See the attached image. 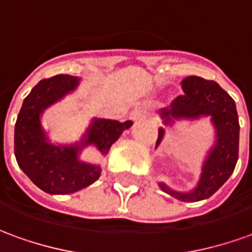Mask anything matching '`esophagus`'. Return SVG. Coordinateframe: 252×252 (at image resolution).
<instances>
[{
    "label": "esophagus",
    "mask_w": 252,
    "mask_h": 252,
    "mask_svg": "<svg viewBox=\"0 0 252 252\" xmlns=\"http://www.w3.org/2000/svg\"><path fill=\"white\" fill-rule=\"evenodd\" d=\"M147 115H148V111H147L145 107H137V108H134L133 111H131L130 118L137 122V121H143V119H145Z\"/></svg>",
    "instance_id": "esophagus-1"
}]
</instances>
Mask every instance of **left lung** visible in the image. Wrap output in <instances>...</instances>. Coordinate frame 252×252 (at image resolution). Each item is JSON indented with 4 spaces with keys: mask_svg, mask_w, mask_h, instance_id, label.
I'll return each instance as SVG.
<instances>
[{
    "mask_svg": "<svg viewBox=\"0 0 252 252\" xmlns=\"http://www.w3.org/2000/svg\"><path fill=\"white\" fill-rule=\"evenodd\" d=\"M184 94L176 97L160 114L169 123L178 118L195 119L210 115L217 130L216 147L203 166L199 185L189 193H178L164 184L160 188L182 202H199L209 199L226 182L239 159V116L235 100L214 81L190 75L181 81ZM164 130L159 129L156 145L162 141Z\"/></svg>",
    "mask_w": 252,
    "mask_h": 252,
    "instance_id": "obj_1",
    "label": "left lung"
}]
</instances>
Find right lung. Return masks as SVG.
I'll list each match as a JSON object with an SVG mask.
<instances>
[{"label":"right lung","mask_w":252,"mask_h":252,"mask_svg":"<svg viewBox=\"0 0 252 252\" xmlns=\"http://www.w3.org/2000/svg\"><path fill=\"white\" fill-rule=\"evenodd\" d=\"M76 78L59 74L36 83L24 98L15 125V156L19 167L31 181L46 193L67 195L86 188L98 180L100 166L78 160L79 147H56L48 143L39 122V115L50 104L56 103L75 89ZM131 126L109 119H94L83 145L94 144L105 155L125 129Z\"/></svg>","instance_id":"right-lung-1"}]
</instances>
